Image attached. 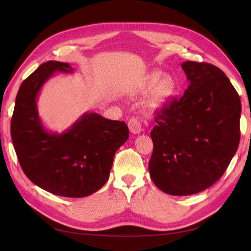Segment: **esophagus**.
<instances>
[{
	"label": "esophagus",
	"mask_w": 251,
	"mask_h": 251,
	"mask_svg": "<svg viewBox=\"0 0 251 251\" xmlns=\"http://www.w3.org/2000/svg\"><path fill=\"white\" fill-rule=\"evenodd\" d=\"M128 128H130L131 133L133 134H139L141 132V124L137 118H132L128 121Z\"/></svg>",
	"instance_id": "obj_1"
}]
</instances>
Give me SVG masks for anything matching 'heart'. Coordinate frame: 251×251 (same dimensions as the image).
<instances>
[{"instance_id":"1","label":"heart","mask_w":251,"mask_h":251,"mask_svg":"<svg viewBox=\"0 0 251 251\" xmlns=\"http://www.w3.org/2000/svg\"><path fill=\"white\" fill-rule=\"evenodd\" d=\"M149 91L151 92L147 100L148 107L153 110L160 109L176 94L177 81L172 75H162L161 71L154 70L144 77L140 89L141 93H147Z\"/></svg>"}]
</instances>
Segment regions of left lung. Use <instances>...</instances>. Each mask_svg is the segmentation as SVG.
<instances>
[{
  "instance_id": "8db88e82",
  "label": "left lung",
  "mask_w": 251,
  "mask_h": 251,
  "mask_svg": "<svg viewBox=\"0 0 251 251\" xmlns=\"http://www.w3.org/2000/svg\"><path fill=\"white\" fill-rule=\"evenodd\" d=\"M189 86L157 114L151 132V178L173 196L200 193L217 182L240 142L241 100L225 73L207 63L181 64Z\"/></svg>"
}]
</instances>
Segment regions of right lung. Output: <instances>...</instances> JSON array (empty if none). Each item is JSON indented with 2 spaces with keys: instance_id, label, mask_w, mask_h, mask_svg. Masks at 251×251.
<instances>
[{
  "instance_id": "add662e5",
  "label": "right lung",
  "mask_w": 251,
  "mask_h": 251,
  "mask_svg": "<svg viewBox=\"0 0 251 251\" xmlns=\"http://www.w3.org/2000/svg\"><path fill=\"white\" fill-rule=\"evenodd\" d=\"M56 72L72 73L67 63L49 60L22 82L11 119V138L23 172L53 195L82 198L100 189L110 176L114 155L128 138L124 121L85 113L63 133L44 127L36 100Z\"/></svg>"
}]
</instances>
